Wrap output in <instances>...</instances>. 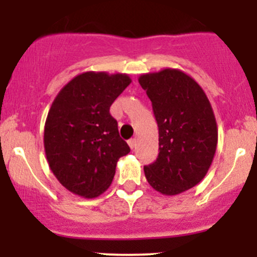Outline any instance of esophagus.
I'll use <instances>...</instances> for the list:
<instances>
[{
	"label": "esophagus",
	"instance_id": "34e87169",
	"mask_svg": "<svg viewBox=\"0 0 257 257\" xmlns=\"http://www.w3.org/2000/svg\"><path fill=\"white\" fill-rule=\"evenodd\" d=\"M128 144H129V147H131V149H134L137 145V141L136 139H131V141L128 142Z\"/></svg>",
	"mask_w": 257,
	"mask_h": 257
}]
</instances>
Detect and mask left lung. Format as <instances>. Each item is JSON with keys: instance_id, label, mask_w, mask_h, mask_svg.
<instances>
[{"instance_id": "obj_1", "label": "left lung", "mask_w": 257, "mask_h": 257, "mask_svg": "<svg viewBox=\"0 0 257 257\" xmlns=\"http://www.w3.org/2000/svg\"><path fill=\"white\" fill-rule=\"evenodd\" d=\"M159 129V155L144 167L148 183L163 195H178L205 178L217 145L214 110L203 88L180 69L138 78Z\"/></svg>"}]
</instances>
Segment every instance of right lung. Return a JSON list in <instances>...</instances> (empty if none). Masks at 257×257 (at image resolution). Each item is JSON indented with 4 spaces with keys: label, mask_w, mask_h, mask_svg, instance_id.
I'll return each mask as SVG.
<instances>
[{
    "label": "right lung",
    "mask_w": 257,
    "mask_h": 257,
    "mask_svg": "<svg viewBox=\"0 0 257 257\" xmlns=\"http://www.w3.org/2000/svg\"><path fill=\"white\" fill-rule=\"evenodd\" d=\"M131 83L125 73L84 72L54 98L45 124L46 158L71 193L85 199L99 196L112 184L119 158L131 152L109 113Z\"/></svg>",
    "instance_id": "obj_1"
}]
</instances>
